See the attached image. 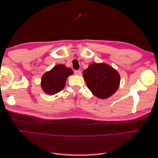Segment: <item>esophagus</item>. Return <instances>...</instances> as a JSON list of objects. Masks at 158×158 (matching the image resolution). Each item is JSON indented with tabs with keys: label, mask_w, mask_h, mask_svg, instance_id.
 I'll return each instance as SVG.
<instances>
[{
	"label": "esophagus",
	"mask_w": 158,
	"mask_h": 158,
	"mask_svg": "<svg viewBox=\"0 0 158 158\" xmlns=\"http://www.w3.org/2000/svg\"><path fill=\"white\" fill-rule=\"evenodd\" d=\"M74 74H75L76 75L80 76L81 74H82V73H81V71L78 70H75V71H74Z\"/></svg>",
	"instance_id": "34e87169"
}]
</instances>
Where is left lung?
Wrapping results in <instances>:
<instances>
[{"label": "left lung", "instance_id": "8db88e82", "mask_svg": "<svg viewBox=\"0 0 158 158\" xmlns=\"http://www.w3.org/2000/svg\"><path fill=\"white\" fill-rule=\"evenodd\" d=\"M83 77L92 93L99 99H107L115 93L120 85L118 72L106 63H94L83 71Z\"/></svg>", "mask_w": 158, "mask_h": 158}]
</instances>
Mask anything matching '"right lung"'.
I'll return each mask as SVG.
<instances>
[{
  "mask_svg": "<svg viewBox=\"0 0 158 158\" xmlns=\"http://www.w3.org/2000/svg\"><path fill=\"white\" fill-rule=\"evenodd\" d=\"M73 74L71 69L64 64H57L42 76L41 86L47 95H55L63 89L69 76Z\"/></svg>",
  "mask_w": 158,
  "mask_h": 158,
  "instance_id": "obj_1",
  "label": "right lung"
}]
</instances>
